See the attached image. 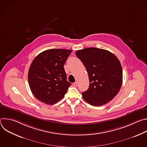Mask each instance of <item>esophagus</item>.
Listing matches in <instances>:
<instances>
[{
  "mask_svg": "<svg viewBox=\"0 0 147 147\" xmlns=\"http://www.w3.org/2000/svg\"><path fill=\"white\" fill-rule=\"evenodd\" d=\"M77 85H78V84H77V82H75L73 84V86H74V87H76L77 86Z\"/></svg>",
  "mask_w": 147,
  "mask_h": 147,
  "instance_id": "1",
  "label": "esophagus"
}]
</instances>
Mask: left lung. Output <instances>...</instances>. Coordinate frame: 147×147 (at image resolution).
Returning a JSON list of instances; mask_svg holds the SVG:
<instances>
[{"instance_id":"8db88e82","label":"left lung","mask_w":147,"mask_h":147,"mask_svg":"<svg viewBox=\"0 0 147 147\" xmlns=\"http://www.w3.org/2000/svg\"><path fill=\"white\" fill-rule=\"evenodd\" d=\"M88 72L90 86L82 96L92 106H102L110 102L122 85L123 71L117 57L111 52L88 48L76 52Z\"/></svg>"}]
</instances>
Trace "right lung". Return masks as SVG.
Returning <instances> with one entry per match:
<instances>
[{
	"label": "right lung",
	"mask_w": 147,
	"mask_h": 147,
	"mask_svg": "<svg viewBox=\"0 0 147 147\" xmlns=\"http://www.w3.org/2000/svg\"><path fill=\"white\" fill-rule=\"evenodd\" d=\"M71 50L52 49L37 55L30 67L28 79L35 97L54 105L65 96L71 84L66 80L64 65Z\"/></svg>",
	"instance_id": "add662e5"
}]
</instances>
